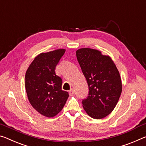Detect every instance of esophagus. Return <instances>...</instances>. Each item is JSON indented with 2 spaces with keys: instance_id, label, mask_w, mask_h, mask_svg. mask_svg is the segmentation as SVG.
<instances>
[{
  "instance_id": "34e87169",
  "label": "esophagus",
  "mask_w": 146,
  "mask_h": 146,
  "mask_svg": "<svg viewBox=\"0 0 146 146\" xmlns=\"http://www.w3.org/2000/svg\"><path fill=\"white\" fill-rule=\"evenodd\" d=\"M74 94H75V91L74 89H72L69 90V94H70V96H74Z\"/></svg>"
}]
</instances>
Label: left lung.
Listing matches in <instances>:
<instances>
[{
	"mask_svg": "<svg viewBox=\"0 0 146 146\" xmlns=\"http://www.w3.org/2000/svg\"><path fill=\"white\" fill-rule=\"evenodd\" d=\"M76 57L89 86V94L83 100L86 113L94 119H102L116 107L122 90L120 73L108 56L95 49L80 48Z\"/></svg>",
	"mask_w": 146,
	"mask_h": 146,
	"instance_id": "8db88e82",
	"label": "left lung"
}]
</instances>
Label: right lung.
Returning a JSON list of instances; mask_svg holds the SVG:
<instances>
[{
	"label": "right lung",
	"mask_w": 146,
	"mask_h": 146,
	"mask_svg": "<svg viewBox=\"0 0 146 146\" xmlns=\"http://www.w3.org/2000/svg\"><path fill=\"white\" fill-rule=\"evenodd\" d=\"M65 50L57 49L35 57L25 75V88L30 104L44 116L57 115L69 96L61 89L62 80L55 72Z\"/></svg>",
	"instance_id": "1"
}]
</instances>
